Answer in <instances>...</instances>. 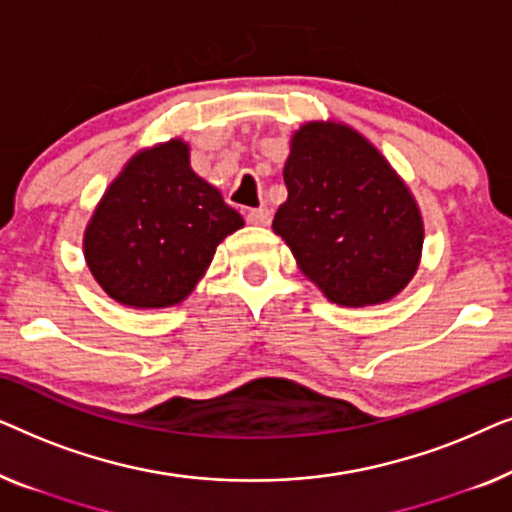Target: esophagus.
<instances>
[{
	"instance_id": "34e87169",
	"label": "esophagus",
	"mask_w": 512,
	"mask_h": 512,
	"mask_svg": "<svg viewBox=\"0 0 512 512\" xmlns=\"http://www.w3.org/2000/svg\"><path fill=\"white\" fill-rule=\"evenodd\" d=\"M270 219H272L270 209H265V207L249 209V212H247V221L251 223V226H268Z\"/></svg>"
}]
</instances>
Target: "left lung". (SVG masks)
<instances>
[{
    "mask_svg": "<svg viewBox=\"0 0 512 512\" xmlns=\"http://www.w3.org/2000/svg\"><path fill=\"white\" fill-rule=\"evenodd\" d=\"M289 191L272 230L335 305L389 303L422 261L424 219L389 160L352 125L307 121L291 135Z\"/></svg>",
    "mask_w": 512,
    "mask_h": 512,
    "instance_id": "left-lung-1",
    "label": "left lung"
}]
</instances>
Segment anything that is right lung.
Listing matches in <instances>:
<instances>
[{"mask_svg":"<svg viewBox=\"0 0 512 512\" xmlns=\"http://www.w3.org/2000/svg\"><path fill=\"white\" fill-rule=\"evenodd\" d=\"M242 226L219 188L193 172L188 142L174 137L123 165L90 216L83 256L116 303L163 310L191 296L216 247Z\"/></svg>","mask_w":512,"mask_h":512,"instance_id":"1","label":"right lung"}]
</instances>
